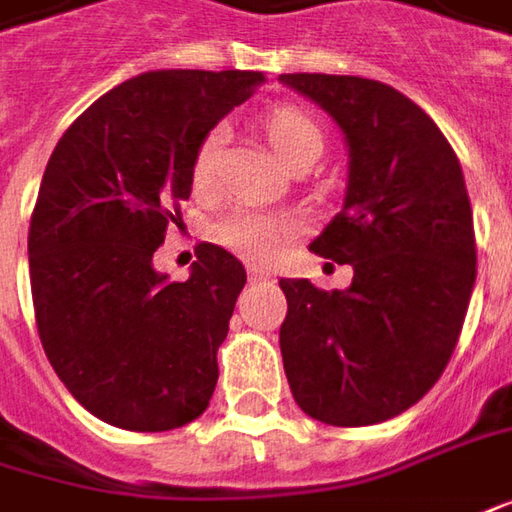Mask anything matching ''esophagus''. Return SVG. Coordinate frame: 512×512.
Listing matches in <instances>:
<instances>
[{"label":"esophagus","mask_w":512,"mask_h":512,"mask_svg":"<svg viewBox=\"0 0 512 512\" xmlns=\"http://www.w3.org/2000/svg\"><path fill=\"white\" fill-rule=\"evenodd\" d=\"M249 280L252 283H274V274L269 269H260V266H249Z\"/></svg>","instance_id":"esophagus-1"}]
</instances>
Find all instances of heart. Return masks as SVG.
Returning <instances> with one entry per match:
<instances>
[{"label":"heart","instance_id":"1","mask_svg":"<svg viewBox=\"0 0 512 512\" xmlns=\"http://www.w3.org/2000/svg\"><path fill=\"white\" fill-rule=\"evenodd\" d=\"M263 131L269 137L271 148L283 159L285 165H294L300 156L322 151V134L319 125L297 106H274L263 117ZM224 145V128L215 125L210 128L196 148L193 159V182L196 190L207 193L215 182V168ZM297 235V221L288 212H263L252 207L232 210L218 221L215 227V241L224 243L227 249L238 252L246 260L269 263L280 255L285 243Z\"/></svg>","mask_w":512,"mask_h":512}]
</instances>
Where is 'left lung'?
<instances>
[{
    "label": "left lung",
    "mask_w": 512,
    "mask_h": 512,
    "mask_svg": "<svg viewBox=\"0 0 512 512\" xmlns=\"http://www.w3.org/2000/svg\"><path fill=\"white\" fill-rule=\"evenodd\" d=\"M280 81L344 131L347 196L311 252L353 266L347 291L280 280L285 375L314 420L384 423L437 384L460 342L476 280L460 159L429 114L387 83L322 72Z\"/></svg>",
    "instance_id": "obj_1"
}]
</instances>
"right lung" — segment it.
<instances>
[{"instance_id": "add662e5", "label": "right lung", "mask_w": 512, "mask_h": 512, "mask_svg": "<svg viewBox=\"0 0 512 512\" xmlns=\"http://www.w3.org/2000/svg\"><path fill=\"white\" fill-rule=\"evenodd\" d=\"M263 72L159 69L114 86L64 131L30 218L44 353L75 401L128 431L187 426L210 406L246 269L201 243L184 283L154 269L182 218L201 137Z\"/></svg>"}]
</instances>
